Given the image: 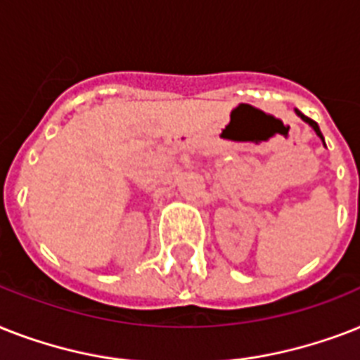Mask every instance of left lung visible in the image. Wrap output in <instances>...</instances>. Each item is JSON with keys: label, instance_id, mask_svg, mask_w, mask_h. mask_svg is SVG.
<instances>
[{"label": "left lung", "instance_id": "8db88e82", "mask_svg": "<svg viewBox=\"0 0 360 360\" xmlns=\"http://www.w3.org/2000/svg\"><path fill=\"white\" fill-rule=\"evenodd\" d=\"M296 114H297V116H300V118H302V120H303V122H307V124L311 125L312 129H314V133H316V134H318V136H320V139H322V140H323V136H322V131H320V127H318V124H316V122H314V120H311V118H307L305 114H303V112H300V110H297V109H296ZM323 146H326V142H323Z\"/></svg>", "mask_w": 360, "mask_h": 360}]
</instances>
